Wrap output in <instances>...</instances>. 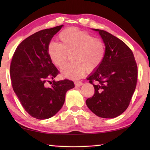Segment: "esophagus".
Wrapping results in <instances>:
<instances>
[{
	"label": "esophagus",
	"mask_w": 150,
	"mask_h": 150,
	"mask_svg": "<svg viewBox=\"0 0 150 150\" xmlns=\"http://www.w3.org/2000/svg\"><path fill=\"white\" fill-rule=\"evenodd\" d=\"M82 85H83V83L81 81H75V85L76 86V87H80V86H81Z\"/></svg>",
	"instance_id": "34e87169"
}]
</instances>
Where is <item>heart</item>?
<instances>
[{
  "label": "heart",
  "mask_w": 150,
  "mask_h": 150,
  "mask_svg": "<svg viewBox=\"0 0 150 150\" xmlns=\"http://www.w3.org/2000/svg\"><path fill=\"white\" fill-rule=\"evenodd\" d=\"M58 40L59 44L53 42L48 44L47 52L51 62L60 69L70 55L72 63L62 70L64 77L78 79L86 71H95L103 63L106 54L105 43L87 32L77 28H68L59 33Z\"/></svg>",
  "instance_id": "heart-1"
}]
</instances>
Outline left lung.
<instances>
[{"label": "left lung", "instance_id": "left-lung-1", "mask_svg": "<svg viewBox=\"0 0 150 150\" xmlns=\"http://www.w3.org/2000/svg\"><path fill=\"white\" fill-rule=\"evenodd\" d=\"M94 30L102 38L106 54L101 65L87 78L95 94L86 104L99 117L115 118L130 105L136 87L138 67L133 52L125 43L105 30Z\"/></svg>", "mask_w": 150, "mask_h": 150}]
</instances>
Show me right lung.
I'll list each match as a JSON object with an SVG mask.
<instances>
[{
	"label": "right lung",
	"mask_w": 150,
	"mask_h": 150,
	"mask_svg": "<svg viewBox=\"0 0 150 150\" xmlns=\"http://www.w3.org/2000/svg\"><path fill=\"white\" fill-rule=\"evenodd\" d=\"M63 25L35 32L16 47L10 67L12 88L22 106L32 117H52L63 105L65 94L74 88L69 79L52 81L59 71L48 56L47 45Z\"/></svg>",
	"instance_id": "1"
}]
</instances>
